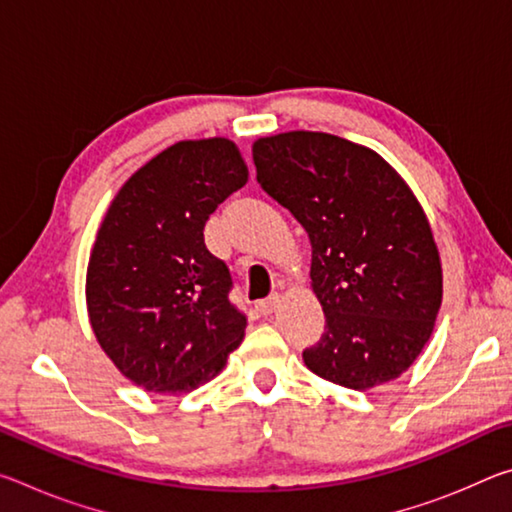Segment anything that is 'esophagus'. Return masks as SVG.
<instances>
[{
  "mask_svg": "<svg viewBox=\"0 0 512 512\" xmlns=\"http://www.w3.org/2000/svg\"><path fill=\"white\" fill-rule=\"evenodd\" d=\"M280 300H282V298L277 296V293H273V296L268 298V300L257 302V311H259V314H262V316H271L273 311H275L277 307H280Z\"/></svg>",
  "mask_w": 512,
  "mask_h": 512,
  "instance_id": "1",
  "label": "esophagus"
}]
</instances>
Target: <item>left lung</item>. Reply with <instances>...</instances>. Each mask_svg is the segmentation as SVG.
I'll return each instance as SVG.
<instances>
[{
	"label": "left lung",
	"mask_w": 512,
	"mask_h": 512,
	"mask_svg": "<svg viewBox=\"0 0 512 512\" xmlns=\"http://www.w3.org/2000/svg\"><path fill=\"white\" fill-rule=\"evenodd\" d=\"M257 183L311 241V291L325 334L302 352L314 375L352 391L388 384L429 343L443 266L427 214L379 153L289 131L253 144Z\"/></svg>",
	"instance_id": "8db88e82"
}]
</instances>
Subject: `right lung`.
<instances>
[{"mask_svg":"<svg viewBox=\"0 0 512 512\" xmlns=\"http://www.w3.org/2000/svg\"><path fill=\"white\" fill-rule=\"evenodd\" d=\"M248 167L228 137L183 140L155 155L112 198L85 275L94 336L115 368L151 393L207 384L246 334L230 271L203 228Z\"/></svg>","mask_w":512,"mask_h":512,"instance_id":"1","label":"right lung"}]
</instances>
